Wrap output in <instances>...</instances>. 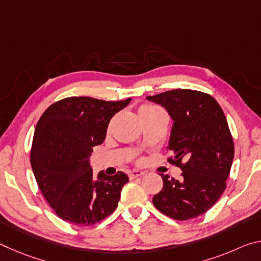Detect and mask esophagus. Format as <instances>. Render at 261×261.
Segmentation results:
<instances>
[{
	"label": "esophagus",
	"mask_w": 261,
	"mask_h": 261,
	"mask_svg": "<svg viewBox=\"0 0 261 261\" xmlns=\"http://www.w3.org/2000/svg\"><path fill=\"white\" fill-rule=\"evenodd\" d=\"M127 175H129L130 179H135L137 177H139V176L145 175V173H144V171H140V170H130L129 173H127Z\"/></svg>",
	"instance_id": "1"
}]
</instances>
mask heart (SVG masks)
<instances>
[{
    "label": "heart",
    "instance_id": "1",
    "mask_svg": "<svg viewBox=\"0 0 261 261\" xmlns=\"http://www.w3.org/2000/svg\"><path fill=\"white\" fill-rule=\"evenodd\" d=\"M159 110V108L154 107V106H149V105H144V106H140L139 109H138V114H139V117H144L146 116L148 114H152L154 112H156Z\"/></svg>",
    "mask_w": 261,
    "mask_h": 261
}]
</instances>
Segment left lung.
Here are the masks:
<instances>
[{
    "label": "left lung",
    "mask_w": 261,
    "mask_h": 261,
    "mask_svg": "<svg viewBox=\"0 0 261 261\" xmlns=\"http://www.w3.org/2000/svg\"><path fill=\"white\" fill-rule=\"evenodd\" d=\"M174 120L169 139L179 167V180L161 174L163 188L153 197L156 208L169 218L187 221L205 214L227 187L233 160V140L222 108L213 96L196 90H171L147 96Z\"/></svg>",
    "instance_id": "8db88e82"
}]
</instances>
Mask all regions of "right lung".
<instances>
[{
    "instance_id": "obj_1",
    "label": "right lung",
    "mask_w": 261,
    "mask_h": 261,
    "mask_svg": "<svg viewBox=\"0 0 261 261\" xmlns=\"http://www.w3.org/2000/svg\"><path fill=\"white\" fill-rule=\"evenodd\" d=\"M70 96L48 107L35 126L31 166L38 187L55 214L76 226H93L116 210L129 177L100 171L93 179V148L102 144L115 114L130 102Z\"/></svg>"
}]
</instances>
